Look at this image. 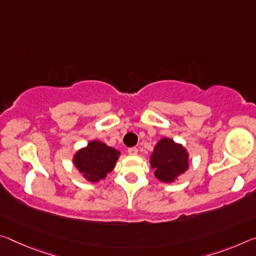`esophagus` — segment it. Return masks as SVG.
Returning a JSON list of instances; mask_svg holds the SVG:
<instances>
[{"label": "esophagus", "instance_id": "1", "mask_svg": "<svg viewBox=\"0 0 256 256\" xmlns=\"http://www.w3.org/2000/svg\"><path fill=\"white\" fill-rule=\"evenodd\" d=\"M128 155L136 156V155H138V148H136V147L128 148Z\"/></svg>", "mask_w": 256, "mask_h": 256}]
</instances>
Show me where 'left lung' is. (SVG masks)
I'll return each mask as SVG.
<instances>
[{
  "label": "left lung",
  "mask_w": 256,
  "mask_h": 256,
  "mask_svg": "<svg viewBox=\"0 0 256 256\" xmlns=\"http://www.w3.org/2000/svg\"><path fill=\"white\" fill-rule=\"evenodd\" d=\"M150 165L158 180L171 184L188 170L189 155L184 146L170 138H163L154 148Z\"/></svg>",
  "instance_id": "obj_1"
}]
</instances>
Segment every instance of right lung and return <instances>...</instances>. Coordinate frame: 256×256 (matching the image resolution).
<instances>
[{
	"label": "right lung",
	"instance_id": "obj_1",
	"mask_svg": "<svg viewBox=\"0 0 256 256\" xmlns=\"http://www.w3.org/2000/svg\"><path fill=\"white\" fill-rule=\"evenodd\" d=\"M120 155L115 148L93 140L75 154L72 163L88 181L98 182L112 171Z\"/></svg>",
	"mask_w": 256,
	"mask_h": 256
}]
</instances>
